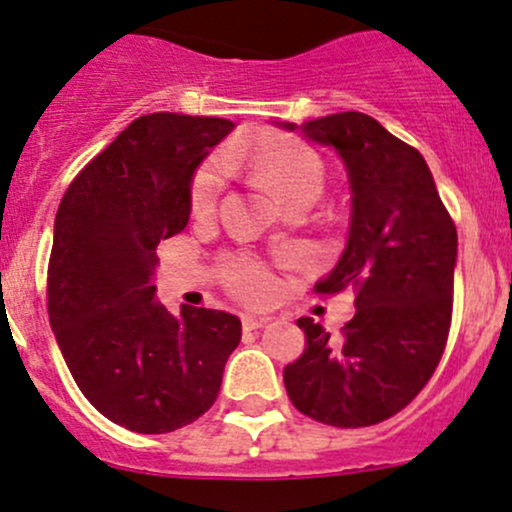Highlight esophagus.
<instances>
[{"label": "esophagus", "instance_id": "obj_1", "mask_svg": "<svg viewBox=\"0 0 512 512\" xmlns=\"http://www.w3.org/2000/svg\"><path fill=\"white\" fill-rule=\"evenodd\" d=\"M271 317H261V314H244L241 317V324H244V329H261V326H266Z\"/></svg>", "mask_w": 512, "mask_h": 512}]
</instances>
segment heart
<instances>
[{
	"label": "heart",
	"mask_w": 512,
	"mask_h": 512,
	"mask_svg": "<svg viewBox=\"0 0 512 512\" xmlns=\"http://www.w3.org/2000/svg\"><path fill=\"white\" fill-rule=\"evenodd\" d=\"M220 163L229 171H246L261 183L285 208L312 205L324 188V166L309 147L285 140H261L246 147H232L222 154ZM222 191V167L217 162L200 166L193 179L191 203L198 215L215 208ZM232 283L244 297H263L271 290V278L261 268L239 263L232 268Z\"/></svg>",
	"instance_id": "1"
}]
</instances>
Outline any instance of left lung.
Segmentation results:
<instances>
[{
  "label": "left lung",
  "instance_id": "obj_1",
  "mask_svg": "<svg viewBox=\"0 0 512 512\" xmlns=\"http://www.w3.org/2000/svg\"><path fill=\"white\" fill-rule=\"evenodd\" d=\"M338 154L348 174L346 249L317 292L355 290L341 333L297 319L304 353L283 370L297 411L336 428L375 426L426 387L445 350L457 229L418 149L358 111L273 123Z\"/></svg>",
  "mask_w": 512,
  "mask_h": 512
}]
</instances>
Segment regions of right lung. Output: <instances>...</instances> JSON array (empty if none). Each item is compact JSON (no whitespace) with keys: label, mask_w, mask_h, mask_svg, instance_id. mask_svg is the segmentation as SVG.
<instances>
[{"label":"right lung","mask_w":512,"mask_h":512,"mask_svg":"<svg viewBox=\"0 0 512 512\" xmlns=\"http://www.w3.org/2000/svg\"><path fill=\"white\" fill-rule=\"evenodd\" d=\"M232 120L140 116L79 171L55 215L50 326L82 394L108 421L159 435L215 404L241 321L222 309L171 314L157 300V244L186 229L200 162Z\"/></svg>","instance_id":"right-lung-1"}]
</instances>
